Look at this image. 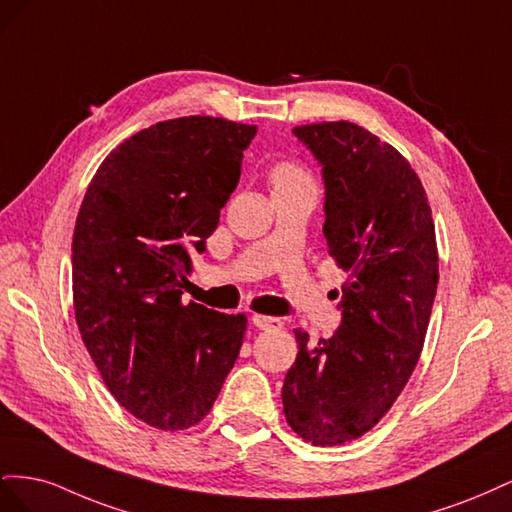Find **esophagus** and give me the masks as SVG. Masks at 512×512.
<instances>
[{
	"label": "esophagus",
	"instance_id": "1",
	"mask_svg": "<svg viewBox=\"0 0 512 512\" xmlns=\"http://www.w3.org/2000/svg\"><path fill=\"white\" fill-rule=\"evenodd\" d=\"M252 322H254V327L260 329V331H271V329H280L282 327V320L280 318L262 316V314H254Z\"/></svg>",
	"mask_w": 512,
	"mask_h": 512
}]
</instances>
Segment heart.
<instances>
[{"instance_id":"heart-1","label":"heart","mask_w":512,"mask_h":512,"mask_svg":"<svg viewBox=\"0 0 512 512\" xmlns=\"http://www.w3.org/2000/svg\"><path fill=\"white\" fill-rule=\"evenodd\" d=\"M269 179H271V183H273V190L314 188L312 179H309V175H307V170H305L301 164L290 162V160L277 162V164L271 168Z\"/></svg>"}]
</instances>
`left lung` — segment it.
Wrapping results in <instances>:
<instances>
[{
	"label": "left lung",
	"mask_w": 512,
	"mask_h": 512,
	"mask_svg": "<svg viewBox=\"0 0 512 512\" xmlns=\"http://www.w3.org/2000/svg\"><path fill=\"white\" fill-rule=\"evenodd\" d=\"M322 166L329 254L348 273L342 324L297 361L282 401L294 433L316 446L361 438L391 410L421 356L438 288V247L421 179L389 143L350 121L297 126Z\"/></svg>",
	"instance_id": "8db88e82"
}]
</instances>
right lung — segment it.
<instances>
[{
    "label": "right lung",
    "mask_w": 512,
    "mask_h": 512,
    "mask_svg": "<svg viewBox=\"0 0 512 512\" xmlns=\"http://www.w3.org/2000/svg\"><path fill=\"white\" fill-rule=\"evenodd\" d=\"M256 126L179 117L108 153L72 239V297L83 344L119 404L179 431L203 421L235 365L247 318L181 303L190 250L205 252L235 192Z\"/></svg>",
    "instance_id": "right-lung-1"
}]
</instances>
